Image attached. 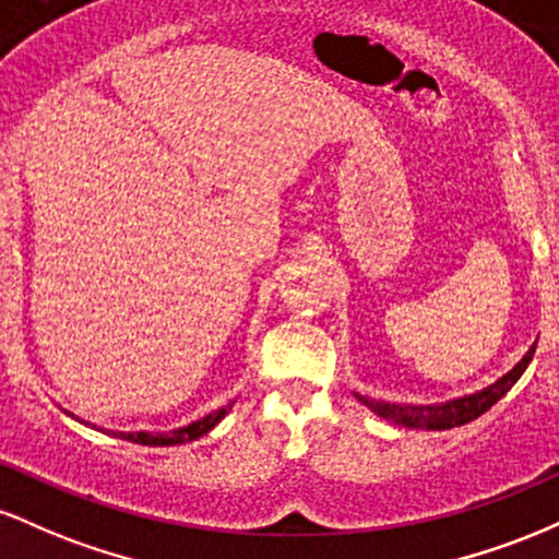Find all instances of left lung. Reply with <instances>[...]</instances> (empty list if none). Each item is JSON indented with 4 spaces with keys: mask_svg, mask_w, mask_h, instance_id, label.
<instances>
[{
    "mask_svg": "<svg viewBox=\"0 0 559 559\" xmlns=\"http://www.w3.org/2000/svg\"><path fill=\"white\" fill-rule=\"evenodd\" d=\"M536 352V342L531 344V349L525 352L523 360L515 365L512 370H507L502 378L491 383V386L476 391V394H465L457 396V400L449 402H439V404H404V402H383V400H370V396L357 394L365 407L373 409L376 415L386 418L394 426H404V428H420V431H444V428H457L465 426V423L476 420L478 415H484L486 409L493 407L502 396L518 383V378L525 373L528 362L534 360Z\"/></svg>",
    "mask_w": 559,
    "mask_h": 559,
    "instance_id": "obj_1",
    "label": "left lung"
}]
</instances>
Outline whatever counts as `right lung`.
<instances>
[{
	"label": "right lung",
	"instance_id": "right-lung-1",
	"mask_svg": "<svg viewBox=\"0 0 559 559\" xmlns=\"http://www.w3.org/2000/svg\"><path fill=\"white\" fill-rule=\"evenodd\" d=\"M228 409H230V404H226V407H221V409H215V413L204 415V418L191 420L189 426L173 428V431H163V433H150V431L123 433V431H120L118 439L133 441V444H144V447H176V444H186V441H197V439H202L204 433L213 431L217 423L226 418Z\"/></svg>",
	"mask_w": 559,
	"mask_h": 559
}]
</instances>
